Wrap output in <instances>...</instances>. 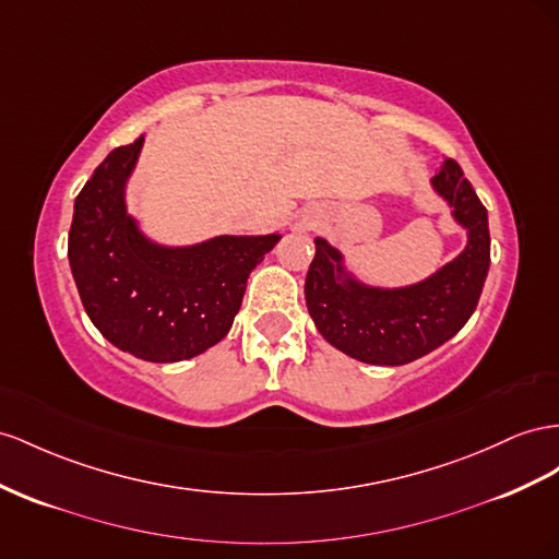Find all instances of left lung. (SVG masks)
Returning a JSON list of instances; mask_svg holds the SVG:
<instances>
[{
  "instance_id": "left-lung-1",
  "label": "left lung",
  "mask_w": 559,
  "mask_h": 559,
  "mask_svg": "<svg viewBox=\"0 0 559 559\" xmlns=\"http://www.w3.org/2000/svg\"><path fill=\"white\" fill-rule=\"evenodd\" d=\"M435 188L471 239L456 261L426 282L395 292L341 286L334 267L341 253L324 239L314 242L306 304L317 331L341 353L369 365H406L440 348L475 312L491 261L487 209L451 157L435 174Z\"/></svg>"
}]
</instances>
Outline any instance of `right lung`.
<instances>
[{"instance_id":"1","label":"right lung","mask_w":559,"mask_h":559,"mask_svg":"<svg viewBox=\"0 0 559 559\" xmlns=\"http://www.w3.org/2000/svg\"><path fill=\"white\" fill-rule=\"evenodd\" d=\"M143 135L115 147L74 200L68 259L86 314L119 350L147 361L190 359L228 334L251 270L282 235L216 237L164 249L135 230L124 183Z\"/></svg>"}]
</instances>
